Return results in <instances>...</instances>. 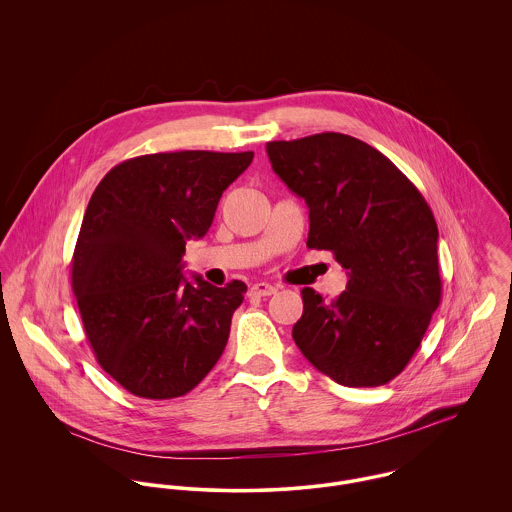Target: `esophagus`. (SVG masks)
<instances>
[{
	"label": "esophagus",
	"instance_id": "obj_1",
	"mask_svg": "<svg viewBox=\"0 0 512 512\" xmlns=\"http://www.w3.org/2000/svg\"><path fill=\"white\" fill-rule=\"evenodd\" d=\"M276 292H278V290H276V286L266 284V282L254 284V286L250 288V293H252V295H258V297H268V295H274Z\"/></svg>",
	"mask_w": 512,
	"mask_h": 512
}]
</instances>
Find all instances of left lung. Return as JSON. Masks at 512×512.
I'll list each match as a JSON object with an SVG mask.
<instances>
[{
    "instance_id": "8db88e82",
    "label": "left lung",
    "mask_w": 512,
    "mask_h": 512,
    "mask_svg": "<svg viewBox=\"0 0 512 512\" xmlns=\"http://www.w3.org/2000/svg\"><path fill=\"white\" fill-rule=\"evenodd\" d=\"M274 173L309 209L307 246L331 250L347 290L303 288L292 337L343 386H380L410 363L441 299L438 224L414 183L378 149L325 132L270 142Z\"/></svg>"
}]
</instances>
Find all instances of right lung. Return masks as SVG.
I'll return each instance as SVG.
<instances>
[{
    "label": "right lung",
    "mask_w": 512,
    "mask_h": 512,
    "mask_svg": "<svg viewBox=\"0 0 512 512\" xmlns=\"http://www.w3.org/2000/svg\"><path fill=\"white\" fill-rule=\"evenodd\" d=\"M254 153L173 151L122 161L98 183L73 256V292L98 365L149 400L193 390L217 365L246 284L183 274L222 191Z\"/></svg>",
    "instance_id": "add662e5"
}]
</instances>
